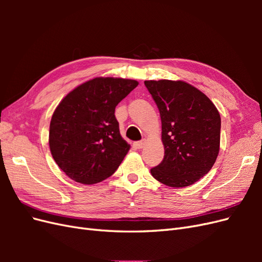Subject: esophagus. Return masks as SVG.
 Returning a JSON list of instances; mask_svg holds the SVG:
<instances>
[{
	"label": "esophagus",
	"mask_w": 262,
	"mask_h": 262,
	"mask_svg": "<svg viewBox=\"0 0 262 262\" xmlns=\"http://www.w3.org/2000/svg\"><path fill=\"white\" fill-rule=\"evenodd\" d=\"M145 143H146V140L145 139H143L142 141H139V142H137L136 144H134V146H136L137 148H143L144 147V145H145Z\"/></svg>",
	"instance_id": "obj_1"
}]
</instances>
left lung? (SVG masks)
Masks as SVG:
<instances>
[{"instance_id": "1", "label": "left lung", "mask_w": 262, "mask_h": 262, "mask_svg": "<svg viewBox=\"0 0 262 262\" xmlns=\"http://www.w3.org/2000/svg\"><path fill=\"white\" fill-rule=\"evenodd\" d=\"M162 119L163 162L150 169L162 184L182 188L211 170L220 152L221 117L211 99L184 81H144Z\"/></svg>"}]
</instances>
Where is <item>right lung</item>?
Segmentation results:
<instances>
[{"label": "right lung", "mask_w": 262, "mask_h": 262, "mask_svg": "<svg viewBox=\"0 0 262 262\" xmlns=\"http://www.w3.org/2000/svg\"><path fill=\"white\" fill-rule=\"evenodd\" d=\"M138 85L136 80L99 76L60 101L50 121L49 147L69 178L94 185L117 170L131 146L119 131L115 109Z\"/></svg>", "instance_id": "1"}]
</instances>
